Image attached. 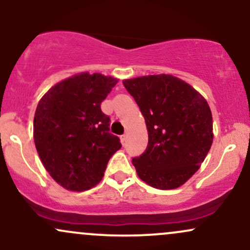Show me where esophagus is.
Here are the masks:
<instances>
[{
    "instance_id": "34e87169",
    "label": "esophagus",
    "mask_w": 250,
    "mask_h": 250,
    "mask_svg": "<svg viewBox=\"0 0 250 250\" xmlns=\"http://www.w3.org/2000/svg\"><path fill=\"white\" fill-rule=\"evenodd\" d=\"M127 137H128V133H127V131H125V134H123V135H122V136H121V141H122V143H123V142H125V140H127Z\"/></svg>"
}]
</instances>
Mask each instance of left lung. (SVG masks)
<instances>
[{
  "mask_svg": "<svg viewBox=\"0 0 250 250\" xmlns=\"http://www.w3.org/2000/svg\"><path fill=\"white\" fill-rule=\"evenodd\" d=\"M140 107L148 146L133 165L139 177L162 190L185 185L199 170L213 143V116L197 90L169 74L123 80Z\"/></svg>",
  "mask_w": 250,
  "mask_h": 250,
  "instance_id": "left-lung-1",
  "label": "left lung"
}]
</instances>
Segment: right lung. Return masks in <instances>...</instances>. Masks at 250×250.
I'll use <instances>...</instances> for the list:
<instances>
[{
    "label": "right lung",
    "mask_w": 250,
    "mask_h": 250,
    "mask_svg": "<svg viewBox=\"0 0 250 250\" xmlns=\"http://www.w3.org/2000/svg\"><path fill=\"white\" fill-rule=\"evenodd\" d=\"M119 79L79 73L51 87L37 104L34 142L45 170L61 187L83 191L95 187L121 143L109 133L103 100Z\"/></svg>",
    "instance_id": "add662e5"
}]
</instances>
